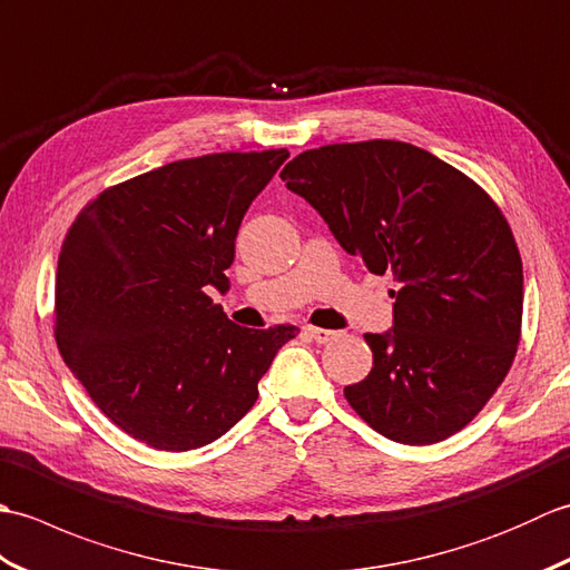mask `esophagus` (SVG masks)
Here are the masks:
<instances>
[{
  "label": "esophagus",
  "mask_w": 570,
  "mask_h": 570,
  "mask_svg": "<svg viewBox=\"0 0 570 570\" xmlns=\"http://www.w3.org/2000/svg\"><path fill=\"white\" fill-rule=\"evenodd\" d=\"M306 333H308V337H313V341H316L318 345H325V343H331L333 337L337 335L335 331H325V328H313V325H308L306 328Z\"/></svg>",
  "instance_id": "34e87169"
}]
</instances>
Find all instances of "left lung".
I'll use <instances>...</instances> for the list:
<instances>
[{"label":"left lung","mask_w":570,"mask_h":570,"mask_svg":"<svg viewBox=\"0 0 570 570\" xmlns=\"http://www.w3.org/2000/svg\"><path fill=\"white\" fill-rule=\"evenodd\" d=\"M286 188L372 274L399 284L392 328L365 333L372 372L345 399L406 445L460 431L502 384L519 345L524 274L512 229L478 184L406 141L298 154Z\"/></svg>","instance_id":"1"}]
</instances>
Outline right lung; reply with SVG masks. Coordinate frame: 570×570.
<instances>
[{
  "label": "right lung",
  "mask_w": 570,
  "mask_h": 570,
  "mask_svg": "<svg viewBox=\"0 0 570 570\" xmlns=\"http://www.w3.org/2000/svg\"><path fill=\"white\" fill-rule=\"evenodd\" d=\"M286 149L208 154L102 190L56 272V343L102 414L159 451L220 439L257 402L296 325L242 328L225 294L235 237Z\"/></svg>",
  "instance_id": "right-lung-1"
}]
</instances>
